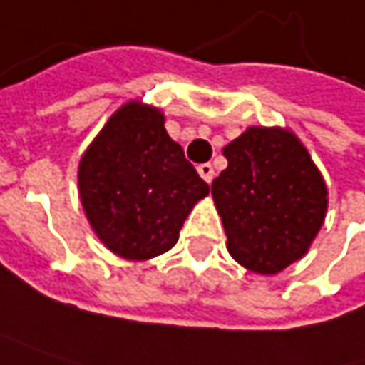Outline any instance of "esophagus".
<instances>
[{
    "label": "esophagus",
    "instance_id": "obj_1",
    "mask_svg": "<svg viewBox=\"0 0 365 365\" xmlns=\"http://www.w3.org/2000/svg\"><path fill=\"white\" fill-rule=\"evenodd\" d=\"M197 172L201 174V178H203L205 182H212V178H214V166H212V164H199V166H197Z\"/></svg>",
    "mask_w": 365,
    "mask_h": 365
}]
</instances>
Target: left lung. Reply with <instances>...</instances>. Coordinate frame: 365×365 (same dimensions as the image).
I'll list each match as a JSON object with an SVG mask.
<instances>
[{
    "label": "left lung",
    "mask_w": 365,
    "mask_h": 365,
    "mask_svg": "<svg viewBox=\"0 0 365 365\" xmlns=\"http://www.w3.org/2000/svg\"><path fill=\"white\" fill-rule=\"evenodd\" d=\"M212 182L230 255L257 274L303 257L326 216V185L307 149L282 128L251 126L224 147Z\"/></svg>",
    "instance_id": "8db88e82"
}]
</instances>
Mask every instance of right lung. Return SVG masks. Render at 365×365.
<instances>
[{
    "label": "right lung",
    "mask_w": 365,
    "mask_h": 365,
    "mask_svg": "<svg viewBox=\"0 0 365 365\" xmlns=\"http://www.w3.org/2000/svg\"><path fill=\"white\" fill-rule=\"evenodd\" d=\"M78 191L108 247L126 259H149L174 247L182 222L210 187L168 137L164 116L130 101L85 151Z\"/></svg>",
    "instance_id": "add662e5"
}]
</instances>
